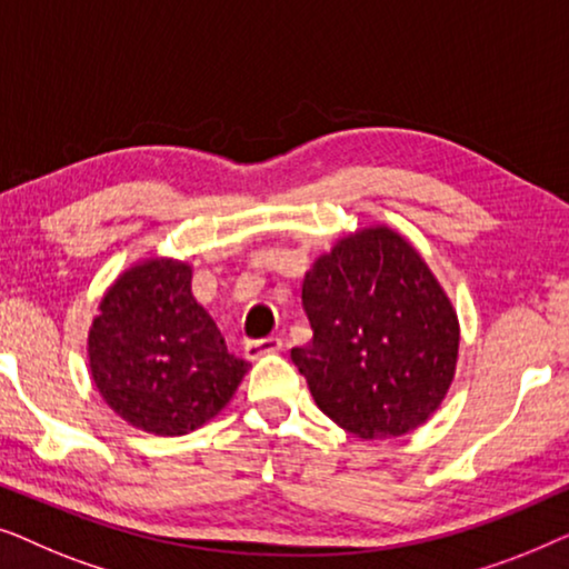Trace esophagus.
Instances as JSON below:
<instances>
[{
	"label": "esophagus",
	"mask_w": 569,
	"mask_h": 569,
	"mask_svg": "<svg viewBox=\"0 0 569 569\" xmlns=\"http://www.w3.org/2000/svg\"><path fill=\"white\" fill-rule=\"evenodd\" d=\"M284 347V341L279 337H267V339H248L246 341V357L248 360H259L263 355H274Z\"/></svg>",
	"instance_id": "1"
}]
</instances>
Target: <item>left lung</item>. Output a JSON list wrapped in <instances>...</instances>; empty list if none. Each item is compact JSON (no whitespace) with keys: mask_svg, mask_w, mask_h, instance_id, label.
I'll use <instances>...</instances> for the list:
<instances>
[{"mask_svg":"<svg viewBox=\"0 0 569 569\" xmlns=\"http://www.w3.org/2000/svg\"><path fill=\"white\" fill-rule=\"evenodd\" d=\"M313 329L290 357L318 409L362 440L399 438L446 399L458 318L415 248L388 228L360 230L302 282Z\"/></svg>","mask_w":569,"mask_h":569,"instance_id":"1","label":"left lung"}]
</instances>
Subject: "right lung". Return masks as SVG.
<instances>
[{
    "mask_svg": "<svg viewBox=\"0 0 569 569\" xmlns=\"http://www.w3.org/2000/svg\"><path fill=\"white\" fill-rule=\"evenodd\" d=\"M88 352L108 407L170 438L212 419L248 370L193 300L191 267L168 259L139 263L106 292Z\"/></svg>",
    "mask_w": 569,
    "mask_h": 569,
    "instance_id": "right-lung-1",
    "label": "right lung"
}]
</instances>
